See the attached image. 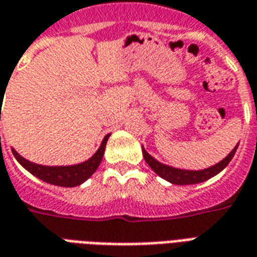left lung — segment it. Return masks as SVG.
I'll use <instances>...</instances> for the list:
<instances>
[{
	"label": "left lung",
	"mask_w": 257,
	"mask_h": 257,
	"mask_svg": "<svg viewBox=\"0 0 257 257\" xmlns=\"http://www.w3.org/2000/svg\"><path fill=\"white\" fill-rule=\"evenodd\" d=\"M239 145V143H238ZM238 145L232 149V151L228 156L221 160L220 162H217L213 167L206 168V169H201V171H187V169H179V168L169 167L165 164H161L160 161H157L156 158L153 157L145 150V147H142L143 151V157H145L146 162L149 164V167L154 171V172L160 176V178L165 179L169 183L178 184V186H187V184H197L202 183L208 179L213 178L217 173L221 172L224 168L228 165V162L231 161V158L235 154V151L238 149Z\"/></svg>",
	"instance_id": "8db88e82"
}]
</instances>
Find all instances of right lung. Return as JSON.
Returning <instances> with one entry per match:
<instances>
[{
    "label": "right lung",
    "mask_w": 257,
    "mask_h": 257,
    "mask_svg": "<svg viewBox=\"0 0 257 257\" xmlns=\"http://www.w3.org/2000/svg\"><path fill=\"white\" fill-rule=\"evenodd\" d=\"M108 136L110 135L104 136L99 150L96 151L89 160H86L85 162H81V164H77V165H70V167L38 165V164H34V162L27 161L15 149H12V153H14L15 158L18 160L20 165L38 179H41V180L49 184H55V186L75 187V186H79L81 183H84L85 180H88L96 172V169L100 165L101 160H103V154H104V149H106Z\"/></svg>",
    "instance_id": "obj_1"
}]
</instances>
